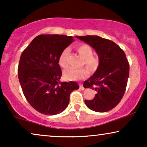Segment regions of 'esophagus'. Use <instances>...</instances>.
Returning <instances> with one entry per match:
<instances>
[{
  "label": "esophagus",
  "instance_id": "obj_1",
  "mask_svg": "<svg viewBox=\"0 0 147 147\" xmlns=\"http://www.w3.org/2000/svg\"><path fill=\"white\" fill-rule=\"evenodd\" d=\"M80 89L81 90H84V86H82V85H81V84H80Z\"/></svg>",
  "mask_w": 147,
  "mask_h": 147
}]
</instances>
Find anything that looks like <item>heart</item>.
I'll return each mask as SVG.
<instances>
[{
  "mask_svg": "<svg viewBox=\"0 0 147 147\" xmlns=\"http://www.w3.org/2000/svg\"><path fill=\"white\" fill-rule=\"evenodd\" d=\"M77 51L83 58L84 63H85L92 71H95L99 65V59L98 57H94L93 50L90 45L87 44H82L77 47ZM69 49H65L61 52L59 57V65L62 68H66L68 65L67 56ZM89 71L86 68L76 69L74 67H69L63 72V76L65 79L68 80H79L88 77Z\"/></svg>",
  "mask_w": 147,
  "mask_h": 147,
  "instance_id": "heart-1",
  "label": "heart"
}]
</instances>
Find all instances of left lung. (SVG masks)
Wrapping results in <instances>:
<instances>
[{
  "label": "left lung",
  "mask_w": 147,
  "mask_h": 147,
  "mask_svg": "<svg viewBox=\"0 0 147 147\" xmlns=\"http://www.w3.org/2000/svg\"><path fill=\"white\" fill-rule=\"evenodd\" d=\"M93 47L99 58L95 73L84 83L85 88L95 90L93 100L85 104L95 112L112 110L120 102L125 92L129 76V63L123 50L110 40L97 35L77 36Z\"/></svg>",
  "instance_id": "left-lung-1"
}]
</instances>
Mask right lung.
<instances>
[{
	"label": "right lung",
	"mask_w": 147,
	"mask_h": 147,
	"mask_svg": "<svg viewBox=\"0 0 147 147\" xmlns=\"http://www.w3.org/2000/svg\"><path fill=\"white\" fill-rule=\"evenodd\" d=\"M73 41L71 36L40 35L21 54L18 67L20 84L28 102L40 113H61L69 104L70 94L79 89L75 82L59 81V57Z\"/></svg>",
	"instance_id": "1"
}]
</instances>
